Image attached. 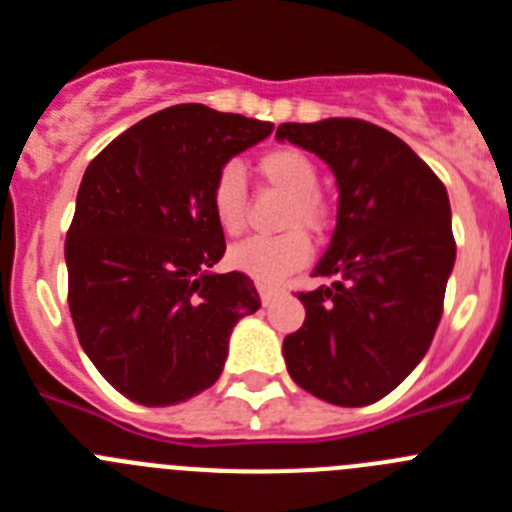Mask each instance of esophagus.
Here are the masks:
<instances>
[{
	"mask_svg": "<svg viewBox=\"0 0 512 512\" xmlns=\"http://www.w3.org/2000/svg\"><path fill=\"white\" fill-rule=\"evenodd\" d=\"M256 289H259L261 302H264V305H269V302L279 295V289L271 287V284H266V282H256Z\"/></svg>",
	"mask_w": 512,
	"mask_h": 512,
	"instance_id": "obj_1",
	"label": "esophagus"
}]
</instances>
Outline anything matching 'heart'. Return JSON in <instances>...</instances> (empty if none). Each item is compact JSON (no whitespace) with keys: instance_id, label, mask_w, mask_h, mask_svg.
<instances>
[{"instance_id":"obj_1","label":"heart","mask_w":512,"mask_h":512,"mask_svg":"<svg viewBox=\"0 0 512 512\" xmlns=\"http://www.w3.org/2000/svg\"><path fill=\"white\" fill-rule=\"evenodd\" d=\"M259 174L269 187L289 197L282 215V228H302L323 233L328 223L323 197L318 194V166L297 148H274L259 158ZM210 205L217 225L228 235L241 233L246 225L248 187L238 164H225L217 171L210 189ZM302 230H287L274 238H248L228 251L233 269L259 282H282L287 274L302 269L310 259V243Z\"/></svg>"}]
</instances>
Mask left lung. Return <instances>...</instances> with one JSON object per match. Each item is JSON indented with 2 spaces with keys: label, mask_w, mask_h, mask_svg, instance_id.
<instances>
[{
  "label": "left lung",
  "mask_w": 512,
  "mask_h": 512,
  "mask_svg": "<svg viewBox=\"0 0 512 512\" xmlns=\"http://www.w3.org/2000/svg\"><path fill=\"white\" fill-rule=\"evenodd\" d=\"M289 140L330 166L338 220L300 292L305 323L284 338L289 377L341 408L390 395L433 341L456 261L446 187L390 130L351 117L284 122Z\"/></svg>",
  "instance_id": "1"
}]
</instances>
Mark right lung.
<instances>
[{
    "label": "right lung",
    "instance_id": "add662e5",
    "mask_svg": "<svg viewBox=\"0 0 512 512\" xmlns=\"http://www.w3.org/2000/svg\"><path fill=\"white\" fill-rule=\"evenodd\" d=\"M271 122L174 104L117 135L84 171L66 235L69 310L84 354L146 408L217 382L235 323L261 307L241 271L215 274L217 171Z\"/></svg>",
    "mask_w": 512,
    "mask_h": 512
}]
</instances>
